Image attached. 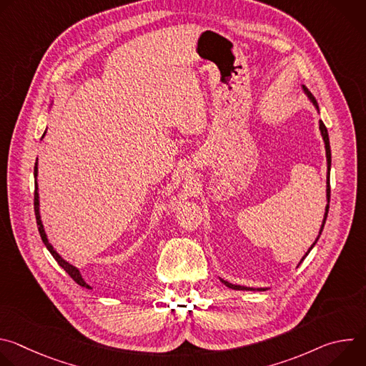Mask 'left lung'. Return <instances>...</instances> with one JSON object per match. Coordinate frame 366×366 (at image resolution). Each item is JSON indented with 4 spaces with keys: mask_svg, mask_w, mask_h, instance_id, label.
Here are the masks:
<instances>
[{
    "mask_svg": "<svg viewBox=\"0 0 366 366\" xmlns=\"http://www.w3.org/2000/svg\"><path fill=\"white\" fill-rule=\"evenodd\" d=\"M302 89L305 91V94L308 95V98L312 101V104H315V106L317 107V101L315 99V97H312V94L302 85ZM319 109V107H317ZM320 132H322V136H323V140H325V144H326V158H327V201L330 202V167H332V152H330V142H329V133H327V129H326V126H325V123L320 120ZM329 202H327V205H326V213H325V219H323V223H322V227H320V233H319V236H317V239H316V242L311 244V247L308 249V252L305 253V256L310 253V250L315 247V244L317 243V240H319V237H320V234H322V232H323V227H325V224H326V219H327V214H329ZM305 256L301 259V262L302 260L305 259ZM300 262V264H301ZM222 282L226 285V287H229V288H232V290H243V291H265L267 288H257V290H254V288H250V287H240V285H234V284H230V282H227V281H224V280H222Z\"/></svg>",
    "mask_w": 366,
    "mask_h": 366,
    "instance_id": "left-lung-1",
    "label": "left lung"
}]
</instances>
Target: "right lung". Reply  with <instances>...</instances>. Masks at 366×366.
Listing matches in <instances>:
<instances>
[{
	"instance_id": "obj_1",
	"label": "right lung",
	"mask_w": 366,
	"mask_h": 366,
	"mask_svg": "<svg viewBox=\"0 0 366 366\" xmlns=\"http://www.w3.org/2000/svg\"><path fill=\"white\" fill-rule=\"evenodd\" d=\"M37 177V162H36V165H34V178ZM34 214H36V223H37V229H39V233H40V237H41V240H43V243L46 244V247H47V250L51 253V256H54L55 259H56V262L59 264V267H62L66 272H68V275L78 284V285H81V287H85V288H91L86 282H85V280L82 278V275H81V272H79V269H76L75 267H72L71 264H68L65 259H62L59 254H58V252L54 249V246H51L50 243H49V240H47V237H46V233H44V229H43V224H41V220H40V212H39V192H37V181H34Z\"/></svg>"
}]
</instances>
